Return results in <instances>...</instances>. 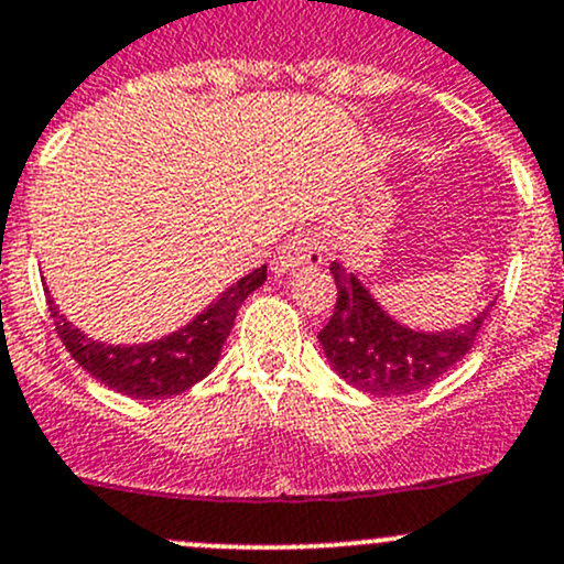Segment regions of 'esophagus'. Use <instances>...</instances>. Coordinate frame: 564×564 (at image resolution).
I'll return each mask as SVG.
<instances>
[{
    "mask_svg": "<svg viewBox=\"0 0 564 564\" xmlns=\"http://www.w3.org/2000/svg\"><path fill=\"white\" fill-rule=\"evenodd\" d=\"M322 246H318L313 237L300 235L278 248L275 259H272V272H275V275H294V272L307 270V267L322 264Z\"/></svg>",
    "mask_w": 564,
    "mask_h": 564,
    "instance_id": "obj_1",
    "label": "esophagus"
}]
</instances>
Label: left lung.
<instances>
[{"label":"left lung","instance_id":"left-lung-1","mask_svg":"<svg viewBox=\"0 0 564 564\" xmlns=\"http://www.w3.org/2000/svg\"><path fill=\"white\" fill-rule=\"evenodd\" d=\"M337 283L335 313L318 332L332 370L359 391L402 397L422 391L446 376L476 343L491 302L459 327L411 329L383 311L370 289L340 262L329 264Z\"/></svg>","mask_w":564,"mask_h":564}]
</instances>
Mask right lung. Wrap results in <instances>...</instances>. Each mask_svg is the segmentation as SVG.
I'll list each match as a JSON object with an SVG mask.
<instances>
[{
  "mask_svg": "<svg viewBox=\"0 0 564 564\" xmlns=\"http://www.w3.org/2000/svg\"><path fill=\"white\" fill-rule=\"evenodd\" d=\"M264 281L267 264L232 283L186 327L138 346H110L83 335L78 327H73V322H67L64 313H58L51 292L45 297L47 311L56 318L58 337L88 376L134 400H162L192 389L218 365L242 300L257 292Z\"/></svg>",
  "mask_w": 564,
  "mask_h": 564,
  "instance_id": "obj_1",
  "label": "right lung"
}]
</instances>
